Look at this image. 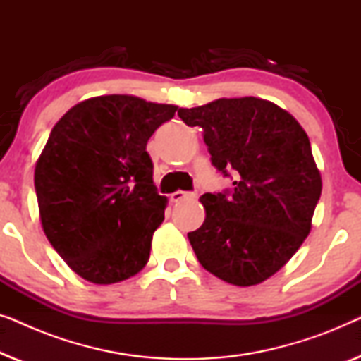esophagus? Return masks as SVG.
I'll return each instance as SVG.
<instances>
[{"label":"esophagus","mask_w":361,"mask_h":361,"mask_svg":"<svg viewBox=\"0 0 361 361\" xmlns=\"http://www.w3.org/2000/svg\"><path fill=\"white\" fill-rule=\"evenodd\" d=\"M197 194L195 192H185V190H177L174 194H171V200L172 202H180L184 199H194Z\"/></svg>","instance_id":"1"}]
</instances>
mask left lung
Wrapping results in <instances>:
<instances>
[{"mask_svg":"<svg viewBox=\"0 0 361 361\" xmlns=\"http://www.w3.org/2000/svg\"><path fill=\"white\" fill-rule=\"evenodd\" d=\"M200 126L212 166L233 185L200 197L205 221L187 233L199 263L235 286L263 283L304 243L322 192L310 141L293 115L255 97L180 108Z\"/></svg>","mask_w":361,"mask_h":361,"instance_id":"1","label":"left lung"}]
</instances>
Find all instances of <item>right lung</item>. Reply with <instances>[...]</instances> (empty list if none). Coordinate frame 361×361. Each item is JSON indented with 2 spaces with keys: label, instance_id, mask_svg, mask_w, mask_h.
<instances>
[{
  "label": "right lung",
  "instance_id": "obj_1",
  "mask_svg": "<svg viewBox=\"0 0 361 361\" xmlns=\"http://www.w3.org/2000/svg\"><path fill=\"white\" fill-rule=\"evenodd\" d=\"M176 111L106 95L78 103L52 128L34 172L39 214L52 248L83 279L118 283L149 259L167 199L146 145Z\"/></svg>",
  "mask_w": 361,
  "mask_h": 361
}]
</instances>
